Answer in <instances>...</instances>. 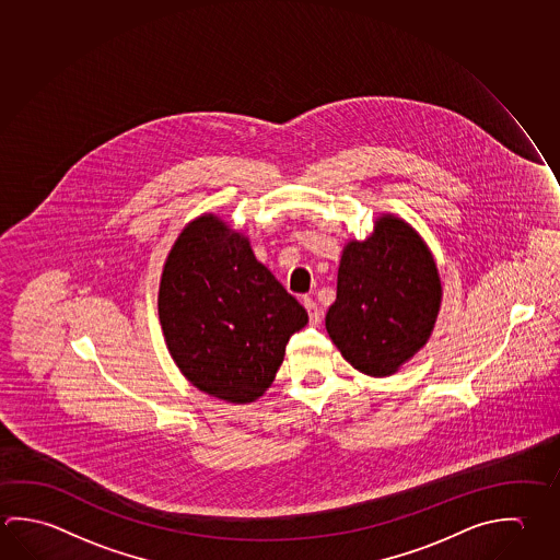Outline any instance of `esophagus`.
Listing matches in <instances>:
<instances>
[{"label":"esophagus","mask_w":560,"mask_h":560,"mask_svg":"<svg viewBox=\"0 0 560 560\" xmlns=\"http://www.w3.org/2000/svg\"><path fill=\"white\" fill-rule=\"evenodd\" d=\"M304 308L308 311V318H311V324L313 326H318V324L323 323V311H320V306L314 303L313 299H308V296H304L303 299Z\"/></svg>","instance_id":"obj_1"}]
</instances>
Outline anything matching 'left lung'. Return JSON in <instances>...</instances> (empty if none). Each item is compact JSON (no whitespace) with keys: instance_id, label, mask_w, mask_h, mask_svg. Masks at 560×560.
<instances>
[{"instance_id":"left-lung-1","label":"left lung","mask_w":560,"mask_h":560,"mask_svg":"<svg viewBox=\"0 0 560 560\" xmlns=\"http://www.w3.org/2000/svg\"><path fill=\"white\" fill-rule=\"evenodd\" d=\"M441 294L429 247L402 220L383 217L372 237L343 247L326 330L355 370L392 375L429 340Z\"/></svg>"}]
</instances>
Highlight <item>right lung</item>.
Wrapping results in <instances>:
<instances>
[{
    "label": "right lung",
    "mask_w": 560,
    "mask_h": 560,
    "mask_svg": "<svg viewBox=\"0 0 560 560\" xmlns=\"http://www.w3.org/2000/svg\"><path fill=\"white\" fill-rule=\"evenodd\" d=\"M168 352L200 392L232 402L266 393L308 314L257 261L246 237L212 214L190 222L159 289Z\"/></svg>",
    "instance_id": "obj_1"
}]
</instances>
